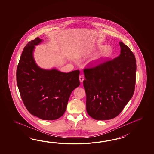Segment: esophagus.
Returning a JSON list of instances; mask_svg holds the SVG:
<instances>
[{"instance_id": "esophagus-1", "label": "esophagus", "mask_w": 154, "mask_h": 154, "mask_svg": "<svg viewBox=\"0 0 154 154\" xmlns=\"http://www.w3.org/2000/svg\"><path fill=\"white\" fill-rule=\"evenodd\" d=\"M79 80H80V82H83L84 80V75H81L79 76Z\"/></svg>"}]
</instances>
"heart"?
<instances>
[{
	"mask_svg": "<svg viewBox=\"0 0 154 154\" xmlns=\"http://www.w3.org/2000/svg\"><path fill=\"white\" fill-rule=\"evenodd\" d=\"M98 47V48H100V49L102 48H103L102 49L101 52L100 53V55L96 58H95V61H98L101 59L107 58L108 57L111 56L112 53L113 52V49L111 47H110V46L99 45Z\"/></svg>",
	"mask_w": 154,
	"mask_h": 154,
	"instance_id": "obj_1",
	"label": "heart"
}]
</instances>
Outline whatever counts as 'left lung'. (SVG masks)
Wrapping results in <instances>:
<instances>
[{
	"mask_svg": "<svg viewBox=\"0 0 154 154\" xmlns=\"http://www.w3.org/2000/svg\"><path fill=\"white\" fill-rule=\"evenodd\" d=\"M119 45L121 50L118 57L84 69L86 111L96 120L117 117L134 94L135 57L128 46L122 42Z\"/></svg>",
	"mask_w": 154,
	"mask_h": 154,
	"instance_id": "obj_1",
	"label": "left lung"
}]
</instances>
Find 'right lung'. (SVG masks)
I'll use <instances>...</instances> for the list:
<instances>
[{
    "label": "right lung",
    "instance_id": "obj_1",
    "mask_svg": "<svg viewBox=\"0 0 154 154\" xmlns=\"http://www.w3.org/2000/svg\"><path fill=\"white\" fill-rule=\"evenodd\" d=\"M42 39L29 41L17 66V85L23 104L31 115L55 120L64 115L72 91L80 85L79 70L63 72L38 67L33 57L35 46Z\"/></svg>",
    "mask_w": 154,
    "mask_h": 154
}]
</instances>
